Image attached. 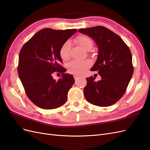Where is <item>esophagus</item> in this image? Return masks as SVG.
<instances>
[{
	"mask_svg": "<svg viewBox=\"0 0 150 150\" xmlns=\"http://www.w3.org/2000/svg\"><path fill=\"white\" fill-rule=\"evenodd\" d=\"M80 76H79V75H74V79H75V80H76V79H78L79 78H80Z\"/></svg>",
	"mask_w": 150,
	"mask_h": 150,
	"instance_id": "esophagus-1",
	"label": "esophagus"
}]
</instances>
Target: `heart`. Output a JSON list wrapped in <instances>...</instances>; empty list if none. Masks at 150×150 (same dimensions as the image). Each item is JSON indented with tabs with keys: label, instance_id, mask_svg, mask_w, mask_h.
Returning a JSON list of instances; mask_svg holds the SVG:
<instances>
[{
	"label": "heart",
	"instance_id": "heart-1",
	"mask_svg": "<svg viewBox=\"0 0 150 150\" xmlns=\"http://www.w3.org/2000/svg\"><path fill=\"white\" fill-rule=\"evenodd\" d=\"M75 42L86 51H90L93 47V41L91 38L86 35H80L75 38ZM71 44L67 41L63 44L59 50V56L62 60L67 61L70 58ZM91 65L90 60L82 61H73L68 63L67 68L68 72L73 74L81 75Z\"/></svg>",
	"mask_w": 150,
	"mask_h": 150
}]
</instances>
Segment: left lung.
Instances as JSON below:
<instances>
[{
  "label": "left lung",
  "mask_w": 150,
  "mask_h": 150,
  "mask_svg": "<svg viewBox=\"0 0 150 150\" xmlns=\"http://www.w3.org/2000/svg\"><path fill=\"white\" fill-rule=\"evenodd\" d=\"M79 32L91 37L96 44L98 58L91 71H98L101 76L98 82L93 76L86 78L84 96L94 105L112 106L123 96L132 78L131 52L120 37L104 26L82 28Z\"/></svg>",
  "instance_id": "8db88e82"
}]
</instances>
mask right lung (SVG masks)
Here are the masks:
<instances>
[{
  "mask_svg": "<svg viewBox=\"0 0 150 150\" xmlns=\"http://www.w3.org/2000/svg\"><path fill=\"white\" fill-rule=\"evenodd\" d=\"M76 30L44 28L21 49L18 68L19 77L28 98L40 108L55 109L67 102L68 91L75 80L60 65L63 61L59 50ZM54 71L62 74L58 81L52 77Z\"/></svg>",
  "mask_w": 150,
  "mask_h": 150,
  "instance_id": "add662e5",
  "label": "right lung"
}]
</instances>
